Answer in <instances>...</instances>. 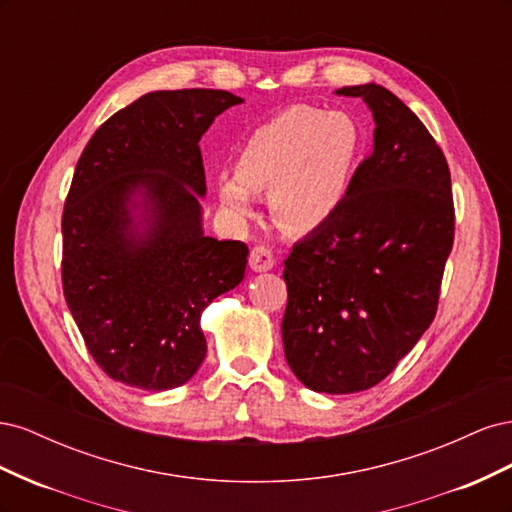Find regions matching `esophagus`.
Segmentation results:
<instances>
[{
    "label": "esophagus",
    "instance_id": "1",
    "mask_svg": "<svg viewBox=\"0 0 512 512\" xmlns=\"http://www.w3.org/2000/svg\"><path fill=\"white\" fill-rule=\"evenodd\" d=\"M250 267L254 271H271L275 267V256L267 245H254L250 252Z\"/></svg>",
    "mask_w": 512,
    "mask_h": 512
}]
</instances>
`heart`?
Returning a JSON list of instances; mask_svg holds the SVG:
<instances>
[{"instance_id":"1","label":"heart","mask_w":512,"mask_h":512,"mask_svg":"<svg viewBox=\"0 0 512 512\" xmlns=\"http://www.w3.org/2000/svg\"><path fill=\"white\" fill-rule=\"evenodd\" d=\"M363 149V130L350 115L290 106L245 136L237 173L218 179V196L232 215L247 218L254 194L271 192L277 220L294 230L316 228L344 205Z\"/></svg>"}]
</instances>
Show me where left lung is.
<instances>
[{"label": "left lung", "mask_w": 512, "mask_h": 512, "mask_svg": "<svg viewBox=\"0 0 512 512\" xmlns=\"http://www.w3.org/2000/svg\"><path fill=\"white\" fill-rule=\"evenodd\" d=\"M374 153L344 205L284 262V354L307 389L344 395L384 380L436 318L455 239L451 170L410 108L367 83Z\"/></svg>", "instance_id": "obj_1"}]
</instances>
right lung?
Segmentation results:
<instances>
[{
	"label": "right lung",
	"mask_w": 512,
	"mask_h": 512,
	"mask_svg": "<svg viewBox=\"0 0 512 512\" xmlns=\"http://www.w3.org/2000/svg\"><path fill=\"white\" fill-rule=\"evenodd\" d=\"M241 102L222 89L153 91L108 117L81 153L61 215V284L108 378L166 391L205 359L200 314L243 280L247 245L203 235L198 141ZM136 191L150 203L145 233L127 209Z\"/></svg>",
	"instance_id": "add662e5"
}]
</instances>
